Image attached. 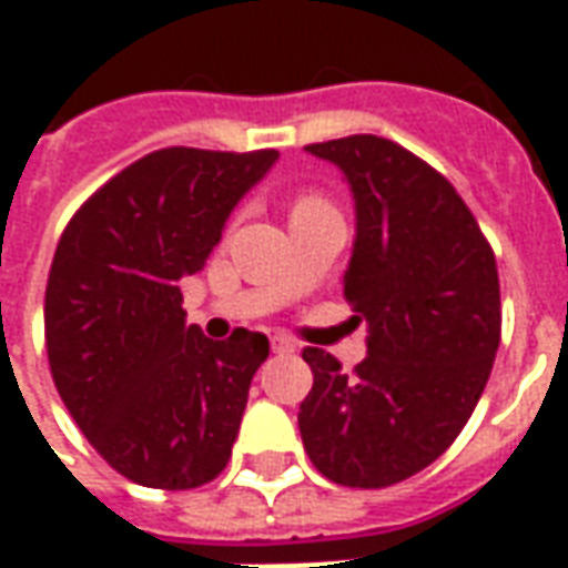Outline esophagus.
<instances>
[{
    "label": "esophagus",
    "instance_id": "esophagus-1",
    "mask_svg": "<svg viewBox=\"0 0 568 568\" xmlns=\"http://www.w3.org/2000/svg\"><path fill=\"white\" fill-rule=\"evenodd\" d=\"M271 349L273 353H280V356H288V353H295V341H292V337H285V334H273Z\"/></svg>",
    "mask_w": 568,
    "mask_h": 568
}]
</instances>
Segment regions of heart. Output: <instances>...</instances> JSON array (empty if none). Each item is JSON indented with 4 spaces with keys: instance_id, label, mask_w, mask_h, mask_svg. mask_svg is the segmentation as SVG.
Listing matches in <instances>:
<instances>
[{
    "instance_id": "heart-1",
    "label": "heart",
    "mask_w": 568,
    "mask_h": 568,
    "mask_svg": "<svg viewBox=\"0 0 568 568\" xmlns=\"http://www.w3.org/2000/svg\"><path fill=\"white\" fill-rule=\"evenodd\" d=\"M316 203H322V200H320V197H313V194H307V197L297 200L295 206H316Z\"/></svg>"
}]
</instances>
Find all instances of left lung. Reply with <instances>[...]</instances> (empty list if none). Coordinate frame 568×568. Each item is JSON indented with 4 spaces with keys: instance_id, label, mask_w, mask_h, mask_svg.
<instances>
[{
    "instance_id": "left-lung-1",
    "label": "left lung",
    "mask_w": 568,
    "mask_h": 568,
    "mask_svg": "<svg viewBox=\"0 0 568 568\" xmlns=\"http://www.w3.org/2000/svg\"><path fill=\"white\" fill-rule=\"evenodd\" d=\"M356 200L344 297L368 322L353 374L304 349L313 389L297 426L310 463L341 487L381 489L423 471L471 417L501 337L496 255L456 187L398 142H313Z\"/></svg>"
}]
</instances>
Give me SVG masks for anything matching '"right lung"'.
Instances as JSON below:
<instances>
[{
    "instance_id": "1",
    "label": "right lung",
    "mask_w": 568,
    "mask_h": 568,
    "mask_svg": "<svg viewBox=\"0 0 568 568\" xmlns=\"http://www.w3.org/2000/svg\"><path fill=\"white\" fill-rule=\"evenodd\" d=\"M280 151H151L84 200L57 243L44 346L63 405L133 484L194 489L231 459L267 337L210 341L187 325L182 280Z\"/></svg>"
}]
</instances>
